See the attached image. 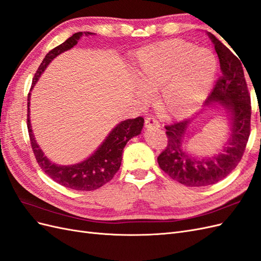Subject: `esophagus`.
Wrapping results in <instances>:
<instances>
[{"instance_id":"obj_1","label":"esophagus","mask_w":261,"mask_h":261,"mask_svg":"<svg viewBox=\"0 0 261 261\" xmlns=\"http://www.w3.org/2000/svg\"><path fill=\"white\" fill-rule=\"evenodd\" d=\"M145 124H146L147 128H159L160 127L159 122H158L154 117H151V116L146 118Z\"/></svg>"}]
</instances>
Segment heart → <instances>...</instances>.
Segmentation results:
<instances>
[{
    "label": "heart",
    "mask_w": 261,
    "mask_h": 261,
    "mask_svg": "<svg viewBox=\"0 0 261 261\" xmlns=\"http://www.w3.org/2000/svg\"><path fill=\"white\" fill-rule=\"evenodd\" d=\"M217 60L206 48L184 40H169L137 53L134 78L140 89L158 93V108L170 117L186 115L209 92ZM139 91L146 100L147 94Z\"/></svg>",
    "instance_id": "heart-1"
}]
</instances>
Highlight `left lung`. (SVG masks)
<instances>
[{
    "label": "left lung",
    "instance_id": "left-lung-1",
    "mask_svg": "<svg viewBox=\"0 0 261 261\" xmlns=\"http://www.w3.org/2000/svg\"><path fill=\"white\" fill-rule=\"evenodd\" d=\"M208 36L219 57L221 76L204 106L213 107L217 102L230 113V138L220 153L200 159L184 149L187 125L192 120L173 122L165 125L168 146L158 156L159 167L172 179L189 187L212 185L226 177L240 163L250 135L251 106L243 62L211 33Z\"/></svg>",
    "mask_w": 261,
    "mask_h": 261
}]
</instances>
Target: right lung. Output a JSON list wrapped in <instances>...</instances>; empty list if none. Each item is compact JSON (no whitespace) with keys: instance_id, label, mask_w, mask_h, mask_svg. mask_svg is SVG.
<instances>
[{"instance_id":"obj_1","label":"right lung","mask_w":261,"mask_h":261,"mask_svg":"<svg viewBox=\"0 0 261 261\" xmlns=\"http://www.w3.org/2000/svg\"><path fill=\"white\" fill-rule=\"evenodd\" d=\"M84 35L90 36L93 34L89 33V31L76 33L72 37H69L65 42H63L62 44L58 45L57 48L52 49L45 55V58L43 59L42 63L35 74L30 90L34 88L39 77L41 76L43 70L49 65V63L54 58H57L59 54L72 49ZM29 101L30 93H28L27 103V127L30 138V145L31 148H33V151L39 167L54 181H57V183L61 184L62 186L75 189V191H94V189H98L99 187L103 186L108 181L111 180L115 175V173L120 170L124 147L130 138L139 135L141 129H143L145 122L141 116L121 122L111 130L108 137L103 140V143L99 146V148L88 159L74 165H59L52 163L44 155L41 148L37 144L30 124Z\"/></svg>"}]
</instances>
